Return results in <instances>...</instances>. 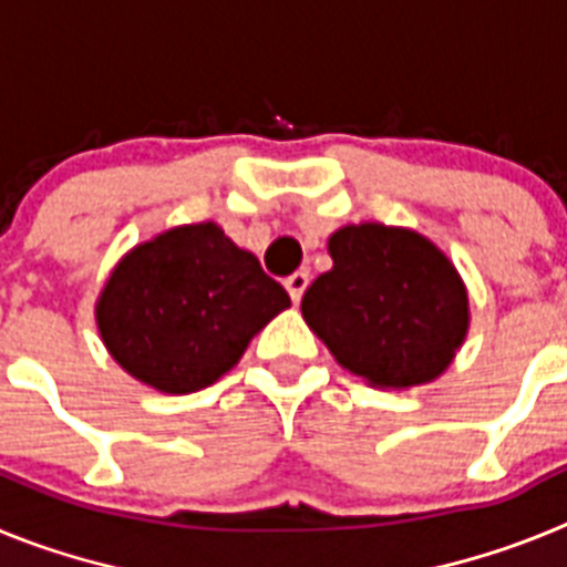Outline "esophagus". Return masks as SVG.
I'll return each mask as SVG.
<instances>
[{"label": "esophagus", "instance_id": "obj_1", "mask_svg": "<svg viewBox=\"0 0 567 567\" xmlns=\"http://www.w3.org/2000/svg\"><path fill=\"white\" fill-rule=\"evenodd\" d=\"M307 287H309V272H303V269H298V272L289 275L287 278V292L295 303H300V298H303Z\"/></svg>", "mask_w": 567, "mask_h": 567}]
</instances>
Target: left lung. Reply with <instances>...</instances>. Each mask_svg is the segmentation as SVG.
Listing matches in <instances>:
<instances>
[{
	"instance_id": "obj_1",
	"label": "left lung",
	"mask_w": 567,
	"mask_h": 567,
	"mask_svg": "<svg viewBox=\"0 0 567 567\" xmlns=\"http://www.w3.org/2000/svg\"><path fill=\"white\" fill-rule=\"evenodd\" d=\"M332 269L312 280L300 312L343 369L374 389L437 380L468 334V292L425 235L378 221L329 235Z\"/></svg>"
}]
</instances>
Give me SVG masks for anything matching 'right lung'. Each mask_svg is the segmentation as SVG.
<instances>
[{
  "label": "right lung",
  "instance_id": "right-lung-1",
  "mask_svg": "<svg viewBox=\"0 0 567 567\" xmlns=\"http://www.w3.org/2000/svg\"><path fill=\"white\" fill-rule=\"evenodd\" d=\"M289 307L287 289L215 221L164 229L130 249L96 300L110 358L164 394L207 389Z\"/></svg>",
  "mask_w": 567,
  "mask_h": 567
}]
</instances>
